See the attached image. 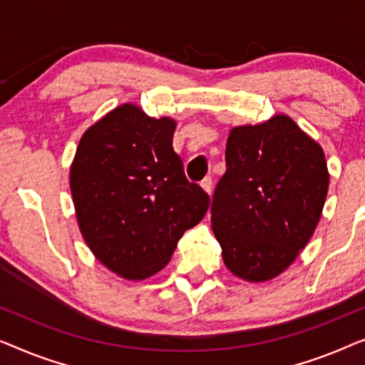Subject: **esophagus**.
Wrapping results in <instances>:
<instances>
[{
	"label": "esophagus",
	"mask_w": 365,
	"mask_h": 365,
	"mask_svg": "<svg viewBox=\"0 0 365 365\" xmlns=\"http://www.w3.org/2000/svg\"><path fill=\"white\" fill-rule=\"evenodd\" d=\"M200 185H202V188L205 190V192H207L208 195L212 193V188H213V180H212V177H205L202 182H200Z\"/></svg>",
	"instance_id": "34e87169"
}]
</instances>
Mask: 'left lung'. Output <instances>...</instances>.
Here are the masks:
<instances>
[{"label":"left lung","instance_id":"left-lung-1","mask_svg":"<svg viewBox=\"0 0 365 365\" xmlns=\"http://www.w3.org/2000/svg\"><path fill=\"white\" fill-rule=\"evenodd\" d=\"M227 172L212 202V228L227 268L259 283L283 273L319 223L329 173L319 143L291 117L235 127Z\"/></svg>","mask_w":365,"mask_h":365}]
</instances>
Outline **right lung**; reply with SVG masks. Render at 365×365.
<instances>
[{
  "label": "right lung",
  "mask_w": 365,
  "mask_h": 365,
  "mask_svg": "<svg viewBox=\"0 0 365 365\" xmlns=\"http://www.w3.org/2000/svg\"><path fill=\"white\" fill-rule=\"evenodd\" d=\"M173 132L170 117L124 104L89 127L76 150L69 183L81 233L122 278L158 273L208 210V193L185 177Z\"/></svg>",
  "instance_id": "obj_1"
}]
</instances>
